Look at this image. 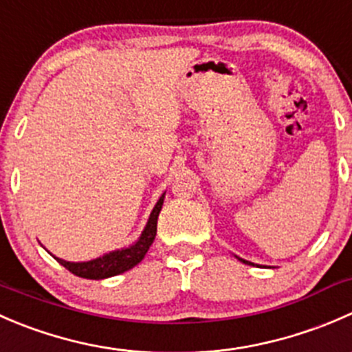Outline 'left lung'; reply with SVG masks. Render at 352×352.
<instances>
[{"instance_id":"1","label":"left lung","mask_w":352,"mask_h":352,"mask_svg":"<svg viewBox=\"0 0 352 352\" xmlns=\"http://www.w3.org/2000/svg\"><path fill=\"white\" fill-rule=\"evenodd\" d=\"M239 260H241L243 263H248V265H255V263H252V262H246V260H243V258H239Z\"/></svg>"}]
</instances>
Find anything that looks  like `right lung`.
Instances as JSON below:
<instances>
[{"label":"right lung","mask_w":352,"mask_h":352,"mask_svg":"<svg viewBox=\"0 0 352 352\" xmlns=\"http://www.w3.org/2000/svg\"><path fill=\"white\" fill-rule=\"evenodd\" d=\"M162 204H164V195L159 198V201L155 204L154 210H152L151 217H148L147 226H145L144 232H142L140 239L135 243L133 246L124 250H116V252L106 253L104 256H99L96 260H90V262H65L61 258H54L61 263L65 269H68L69 272L75 274V276L83 277V279H107V277L118 276V274H123L126 270L133 269L137 263H140L144 260L145 253L148 252L151 245L154 243L155 234H157V217L159 212H161Z\"/></svg>","instance_id":"obj_1"}]
</instances>
